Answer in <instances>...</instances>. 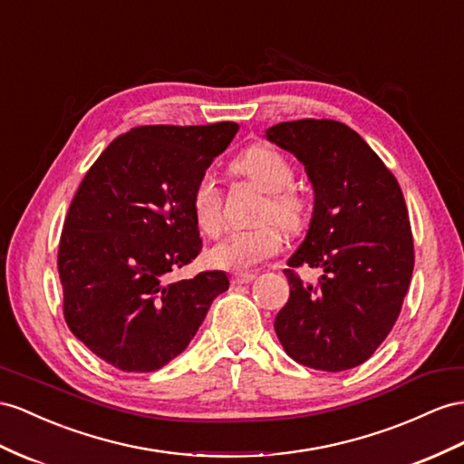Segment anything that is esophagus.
Returning a JSON list of instances; mask_svg holds the SVG:
<instances>
[{"label":"esophagus","mask_w":464,"mask_h":464,"mask_svg":"<svg viewBox=\"0 0 464 464\" xmlns=\"http://www.w3.org/2000/svg\"><path fill=\"white\" fill-rule=\"evenodd\" d=\"M255 280V275H251V272H246V275H235L231 278L233 284H237V286H243V284H251Z\"/></svg>","instance_id":"esophagus-1"}]
</instances>
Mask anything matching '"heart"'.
<instances>
[{"mask_svg":"<svg viewBox=\"0 0 464 464\" xmlns=\"http://www.w3.org/2000/svg\"><path fill=\"white\" fill-rule=\"evenodd\" d=\"M235 169L256 184L263 192L270 194L263 219H275L290 231L300 227L305 206L304 199L290 189L294 186L295 174L284 154L270 147L256 145L246 149L235 160ZM192 208L201 233L213 237L221 231L223 198L216 176L206 172L199 178L192 194ZM280 248L282 233L275 225H263V227L256 229L229 233L223 241L209 248L208 260L211 266L221 270L246 272L268 256L276 255Z\"/></svg>","mask_w":464,"mask_h":464,"instance_id":"obj_1","label":"heart"}]
</instances>
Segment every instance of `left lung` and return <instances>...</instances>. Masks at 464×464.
<instances>
[{
	"label": "left lung",
	"instance_id": "1",
	"mask_svg": "<svg viewBox=\"0 0 464 464\" xmlns=\"http://www.w3.org/2000/svg\"><path fill=\"white\" fill-rule=\"evenodd\" d=\"M266 139L304 164L314 188L275 331L295 362L347 371L371 359L400 315L413 272L406 201L394 174L345 123L300 119L266 129ZM302 264L324 270L317 287L291 270Z\"/></svg>",
	"mask_w": 464,
	"mask_h": 464
}]
</instances>
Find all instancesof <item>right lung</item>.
Masks as SVG:
<instances>
[{"label":"right lung","instance_id":"add662e5","mask_svg":"<svg viewBox=\"0 0 464 464\" xmlns=\"http://www.w3.org/2000/svg\"><path fill=\"white\" fill-rule=\"evenodd\" d=\"M239 125H147L117 137L86 172L58 246L70 331L123 372H152L194 339L223 270L169 282L201 251L192 194Z\"/></svg>","mask_w":464,"mask_h":464}]
</instances>
